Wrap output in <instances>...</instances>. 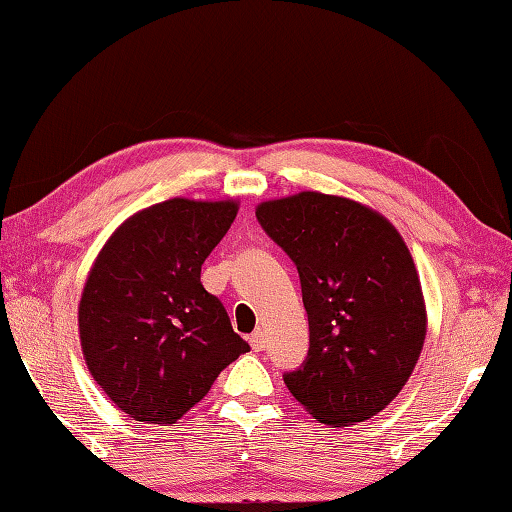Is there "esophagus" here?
<instances>
[{"mask_svg":"<svg viewBox=\"0 0 512 512\" xmlns=\"http://www.w3.org/2000/svg\"><path fill=\"white\" fill-rule=\"evenodd\" d=\"M248 342H250V348H253V350H264L266 348V335L262 333V330H255V333L248 337Z\"/></svg>","mask_w":512,"mask_h":512,"instance_id":"1","label":"esophagus"}]
</instances>
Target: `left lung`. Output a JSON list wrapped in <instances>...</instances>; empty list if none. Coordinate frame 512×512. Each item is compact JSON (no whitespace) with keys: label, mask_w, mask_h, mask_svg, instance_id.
<instances>
[{"label":"left lung","mask_w":512,"mask_h":512,"mask_svg":"<svg viewBox=\"0 0 512 512\" xmlns=\"http://www.w3.org/2000/svg\"><path fill=\"white\" fill-rule=\"evenodd\" d=\"M257 222L297 266L308 313V355L284 384L322 424L377 415L408 382L426 337L404 239L375 210L322 193L264 202Z\"/></svg>","instance_id":"left-lung-1"}]
</instances>
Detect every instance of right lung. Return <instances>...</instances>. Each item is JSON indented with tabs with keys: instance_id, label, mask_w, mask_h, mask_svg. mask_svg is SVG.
<instances>
[{
	"instance_id": "add662e5",
	"label": "right lung",
	"mask_w": 512,
	"mask_h": 512,
	"mask_svg": "<svg viewBox=\"0 0 512 512\" xmlns=\"http://www.w3.org/2000/svg\"><path fill=\"white\" fill-rule=\"evenodd\" d=\"M235 202L168 199L115 230L86 279L79 337L90 375L137 422L175 424L250 350L199 282Z\"/></svg>"
}]
</instances>
